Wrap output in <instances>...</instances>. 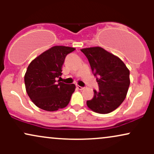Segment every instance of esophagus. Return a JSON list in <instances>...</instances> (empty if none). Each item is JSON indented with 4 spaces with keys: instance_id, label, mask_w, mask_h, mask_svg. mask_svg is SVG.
Instances as JSON below:
<instances>
[{
    "instance_id": "obj_1",
    "label": "esophagus",
    "mask_w": 154,
    "mask_h": 154,
    "mask_svg": "<svg viewBox=\"0 0 154 154\" xmlns=\"http://www.w3.org/2000/svg\"><path fill=\"white\" fill-rule=\"evenodd\" d=\"M77 89H78V90H80V91H81V90L84 89V88L81 87V86H79V85H77Z\"/></svg>"
}]
</instances>
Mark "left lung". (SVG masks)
<instances>
[{
	"label": "left lung",
	"mask_w": 154,
	"mask_h": 154,
	"mask_svg": "<svg viewBox=\"0 0 154 154\" xmlns=\"http://www.w3.org/2000/svg\"><path fill=\"white\" fill-rule=\"evenodd\" d=\"M96 77L98 91L87 100L88 106L99 114H109L121 105L130 86V71L117 56L100 47L81 49Z\"/></svg>",
	"instance_id": "8db88e82"
}]
</instances>
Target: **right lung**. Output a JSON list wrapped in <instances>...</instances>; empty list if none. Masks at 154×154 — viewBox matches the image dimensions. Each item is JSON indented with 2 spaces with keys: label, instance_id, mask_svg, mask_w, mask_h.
<instances>
[{
  "label": "right lung",
  "instance_id": "right-lung-1",
  "mask_svg": "<svg viewBox=\"0 0 154 154\" xmlns=\"http://www.w3.org/2000/svg\"><path fill=\"white\" fill-rule=\"evenodd\" d=\"M75 48L54 46L33 60L24 75L26 91L32 101L40 109L54 111L66 107L75 90V84L60 82L66 55Z\"/></svg>",
  "mask_w": 154,
  "mask_h": 154
}]
</instances>
